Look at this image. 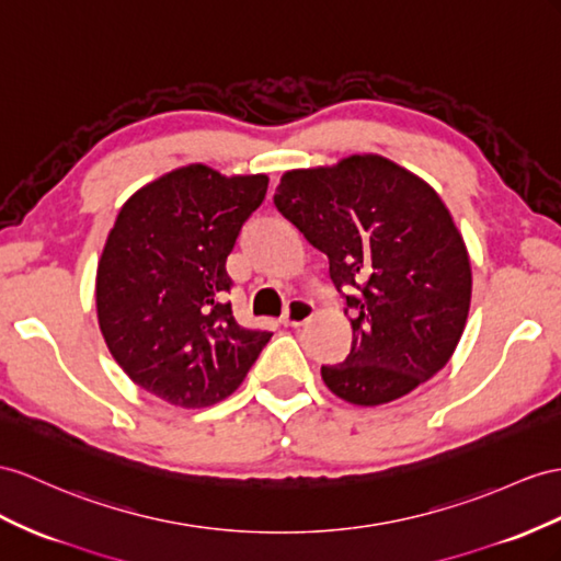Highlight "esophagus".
<instances>
[{
    "instance_id": "esophagus-1",
    "label": "esophagus",
    "mask_w": 561,
    "mask_h": 561,
    "mask_svg": "<svg viewBox=\"0 0 561 561\" xmlns=\"http://www.w3.org/2000/svg\"><path fill=\"white\" fill-rule=\"evenodd\" d=\"M314 314V306L310 304V300L306 298H294L289 306H286L284 314H282V322L286 327H300L306 324L310 318Z\"/></svg>"
}]
</instances>
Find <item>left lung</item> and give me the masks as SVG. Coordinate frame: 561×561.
<instances>
[{"label": "left lung", "instance_id": "1", "mask_svg": "<svg viewBox=\"0 0 561 561\" xmlns=\"http://www.w3.org/2000/svg\"><path fill=\"white\" fill-rule=\"evenodd\" d=\"M275 206L329 257V277L353 312L346 360L322 365L329 391L383 405L448 365L467 324L471 265L424 180L383 156H351L284 172Z\"/></svg>", "mask_w": 561, "mask_h": 561}]
</instances>
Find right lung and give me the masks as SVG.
Here are the masks:
<instances>
[{
	"label": "right lung",
	"mask_w": 561,
	"mask_h": 561,
	"mask_svg": "<svg viewBox=\"0 0 561 561\" xmlns=\"http://www.w3.org/2000/svg\"><path fill=\"white\" fill-rule=\"evenodd\" d=\"M267 175L184 165L125 201L96 270L99 329L144 391L208 408L237 391L270 332L234 320L227 255Z\"/></svg>",
	"instance_id": "1"
}]
</instances>
